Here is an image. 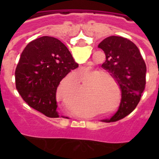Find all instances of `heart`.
<instances>
[{"mask_svg": "<svg viewBox=\"0 0 159 159\" xmlns=\"http://www.w3.org/2000/svg\"><path fill=\"white\" fill-rule=\"evenodd\" d=\"M95 75H96V73L91 71L87 73L86 75H80L79 79L81 80V81L85 84L89 82V80ZM102 78V75H99L98 76H96L95 78H92V81L90 80L91 81L89 83V87L90 88L93 87V88L92 90H90V92L86 95L87 99H98V97L100 95V94L102 93V91H103L104 88H106L107 85L106 82L101 80ZM80 81L78 80L77 78H75V77L65 78L60 83L57 89V93L59 99H64L66 95H69L70 93L78 92L80 91Z\"/></svg>", "mask_w": 159, "mask_h": 159, "instance_id": "obj_1", "label": "heart"}]
</instances>
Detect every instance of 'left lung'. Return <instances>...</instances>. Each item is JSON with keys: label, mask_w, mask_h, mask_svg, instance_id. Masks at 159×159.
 <instances>
[{"label": "left lung", "mask_w": 159, "mask_h": 159, "mask_svg": "<svg viewBox=\"0 0 159 159\" xmlns=\"http://www.w3.org/2000/svg\"><path fill=\"white\" fill-rule=\"evenodd\" d=\"M98 47L106 55L102 68L115 78L122 92L117 112L102 121H118L131 113L139 102L146 85L147 66L137 46L126 38L109 36Z\"/></svg>", "instance_id": "obj_1"}]
</instances>
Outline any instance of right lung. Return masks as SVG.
<instances>
[{
	"instance_id": "right-lung-1",
	"label": "right lung",
	"mask_w": 159,
	"mask_h": 159,
	"mask_svg": "<svg viewBox=\"0 0 159 159\" xmlns=\"http://www.w3.org/2000/svg\"><path fill=\"white\" fill-rule=\"evenodd\" d=\"M78 67L58 39L42 36L28 43L15 71L16 88L29 107L50 118L59 117L56 95L60 82Z\"/></svg>"
}]
</instances>
